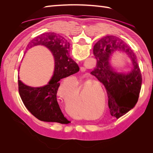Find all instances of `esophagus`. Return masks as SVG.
Returning a JSON list of instances; mask_svg holds the SVG:
<instances>
[{"label": "esophagus", "mask_w": 153, "mask_h": 153, "mask_svg": "<svg viewBox=\"0 0 153 153\" xmlns=\"http://www.w3.org/2000/svg\"><path fill=\"white\" fill-rule=\"evenodd\" d=\"M80 69H82V68H80ZM81 71H82V70H81Z\"/></svg>", "instance_id": "1"}]
</instances>
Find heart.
<instances>
[{"instance_id":"obj_1","label":"heart","mask_w":153,"mask_h":153,"mask_svg":"<svg viewBox=\"0 0 153 153\" xmlns=\"http://www.w3.org/2000/svg\"><path fill=\"white\" fill-rule=\"evenodd\" d=\"M83 82H84V80L81 79V85L83 84ZM94 84H95V82L91 80L89 82H87L82 85V88L84 89V91L88 92L89 91L91 88H93L92 87V85H92ZM78 84H79V83H78V80H76L75 78H68L66 84H63L59 88L58 92L59 96L65 101H68L73 98V97L75 96H74V93H75V91L78 90Z\"/></svg>"}]
</instances>
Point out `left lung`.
Here are the masks:
<instances>
[{
	"label": "left lung",
	"instance_id": "1",
	"mask_svg": "<svg viewBox=\"0 0 153 153\" xmlns=\"http://www.w3.org/2000/svg\"><path fill=\"white\" fill-rule=\"evenodd\" d=\"M117 51L127 54L131 60L132 68L127 73L115 72L111 66V56ZM93 53L97 64L91 73L105 87L110 113L118 119L135 106L139 97L142 79L137 57L129 46L114 36L100 39L94 46Z\"/></svg>",
	"mask_w": 153,
	"mask_h": 153
}]
</instances>
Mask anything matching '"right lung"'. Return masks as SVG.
Returning <instances> with one entry per match:
<instances>
[{"mask_svg": "<svg viewBox=\"0 0 153 153\" xmlns=\"http://www.w3.org/2000/svg\"><path fill=\"white\" fill-rule=\"evenodd\" d=\"M37 45L46 47L52 53L55 62L53 74L48 84L37 87L24 84L18 76L21 99L29 112L40 121L68 124L70 121L62 112L57 100V93L60 80L77 73L79 67L69 57V43L59 34L54 32L42 34L30 41L27 47L30 48Z\"/></svg>", "mask_w": 153, "mask_h": 153, "instance_id": "1", "label": "right lung"}]
</instances>
